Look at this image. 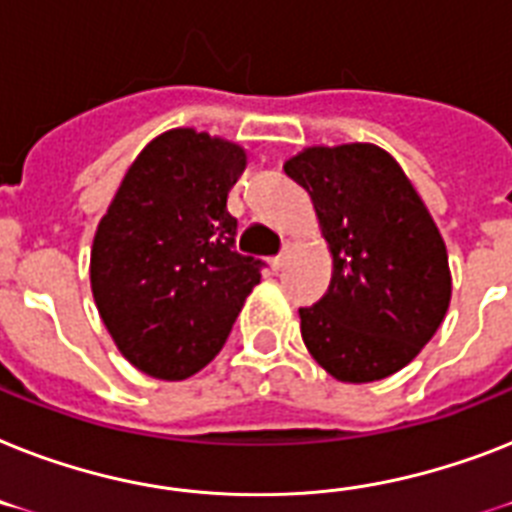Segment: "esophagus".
I'll use <instances>...</instances> for the list:
<instances>
[{"label":"esophagus","mask_w":512,"mask_h":512,"mask_svg":"<svg viewBox=\"0 0 512 512\" xmlns=\"http://www.w3.org/2000/svg\"><path fill=\"white\" fill-rule=\"evenodd\" d=\"M289 260H292V244H286L284 252H281V255L273 257V260H270V268H273V270H281L286 263H289Z\"/></svg>","instance_id":"esophagus-1"}]
</instances>
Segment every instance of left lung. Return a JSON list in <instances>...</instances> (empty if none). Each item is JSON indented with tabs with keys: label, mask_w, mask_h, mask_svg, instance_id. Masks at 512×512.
I'll list each match as a JSON object with an SVG mask.
<instances>
[{
	"label": "left lung",
	"mask_w": 512,
	"mask_h": 512,
	"mask_svg": "<svg viewBox=\"0 0 512 512\" xmlns=\"http://www.w3.org/2000/svg\"><path fill=\"white\" fill-rule=\"evenodd\" d=\"M310 194L331 252V284L299 307L302 342L342 384L402 371L442 326L452 297L447 247L413 181L368 141L313 144L284 162Z\"/></svg>",
	"instance_id": "8db88e82"
}]
</instances>
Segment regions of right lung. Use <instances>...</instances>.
<instances>
[{"label":"right lung","instance_id":"obj_1","mask_svg":"<svg viewBox=\"0 0 512 512\" xmlns=\"http://www.w3.org/2000/svg\"><path fill=\"white\" fill-rule=\"evenodd\" d=\"M244 168L239 141L170 128L136 155L99 220L91 294L136 371L160 381L202 371L260 284V263L234 249L226 207Z\"/></svg>","mask_w":512,"mask_h":512}]
</instances>
